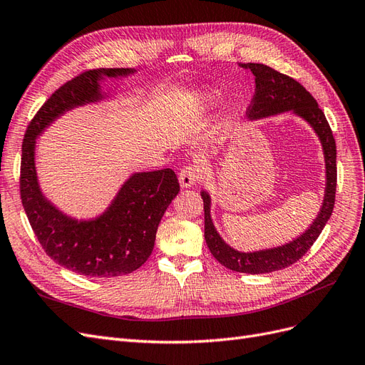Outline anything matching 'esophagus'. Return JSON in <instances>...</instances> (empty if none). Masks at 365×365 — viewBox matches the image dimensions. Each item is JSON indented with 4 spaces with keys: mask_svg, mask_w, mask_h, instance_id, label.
<instances>
[{
    "mask_svg": "<svg viewBox=\"0 0 365 365\" xmlns=\"http://www.w3.org/2000/svg\"><path fill=\"white\" fill-rule=\"evenodd\" d=\"M201 169L196 168V165H187L180 172V185L187 189V187L195 185L197 181L201 180Z\"/></svg>",
    "mask_w": 365,
    "mask_h": 365,
    "instance_id": "34e87169",
    "label": "esophagus"
}]
</instances>
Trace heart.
<instances>
[{
  "label": "heart",
  "mask_w": 365,
  "mask_h": 365,
  "mask_svg": "<svg viewBox=\"0 0 365 365\" xmlns=\"http://www.w3.org/2000/svg\"><path fill=\"white\" fill-rule=\"evenodd\" d=\"M217 102H219V94L216 91L208 90V88H201V90L193 91L189 101L185 102L187 114L190 115L204 114L210 111V109H213Z\"/></svg>",
  "instance_id": "heart-1"
}]
</instances>
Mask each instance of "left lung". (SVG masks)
I'll return each mask as SVG.
<instances>
[{
	"instance_id": "left-lung-1",
	"label": "left lung",
	"mask_w": 365,
	"mask_h": 365,
	"mask_svg": "<svg viewBox=\"0 0 365 365\" xmlns=\"http://www.w3.org/2000/svg\"><path fill=\"white\" fill-rule=\"evenodd\" d=\"M240 67L251 70L254 77H256V93H254L248 108V118L257 120L292 111L314 128L315 134L322 141L326 161V190L318 216L314 219L312 225L303 235H300V237L282 247L254 252H242L231 248L219 236L213 225L212 216H210V205H212L210 195L207 192H201L205 219L204 236L213 257L231 271L245 274H267L288 268L297 260H300L309 248L314 245L318 236L322 235L324 225L330 219V215L334 212L336 193V145L324 113L319 109L312 94L303 85L298 83L292 77L275 71L263 63H240Z\"/></svg>"
}]
</instances>
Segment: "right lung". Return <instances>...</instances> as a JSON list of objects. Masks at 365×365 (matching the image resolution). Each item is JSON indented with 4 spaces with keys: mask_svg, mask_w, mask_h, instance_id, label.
Listing matches in <instances>:
<instances>
[{
    "mask_svg": "<svg viewBox=\"0 0 365 365\" xmlns=\"http://www.w3.org/2000/svg\"><path fill=\"white\" fill-rule=\"evenodd\" d=\"M132 73L135 70L101 68L76 76L41 106L23 141L19 192L29 222L54 262L85 277H118L134 272L149 259L160 220L180 192L178 178L172 169L130 175L101 216L77 220L62 213L41 192L35 165L36 138L67 111L103 101V77Z\"/></svg>",
    "mask_w": 365,
    "mask_h": 365,
    "instance_id": "obj_1",
    "label": "right lung"
}]
</instances>
